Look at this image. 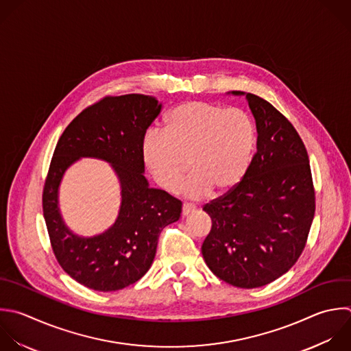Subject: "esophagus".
<instances>
[{"label":"esophagus","instance_id":"1","mask_svg":"<svg viewBox=\"0 0 351 351\" xmlns=\"http://www.w3.org/2000/svg\"><path fill=\"white\" fill-rule=\"evenodd\" d=\"M195 210H196V207H195L193 204H189V203H184V204H182V215H184V217L189 215V214L193 213Z\"/></svg>","mask_w":351,"mask_h":351}]
</instances>
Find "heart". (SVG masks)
<instances>
[{
	"label": "heart",
	"instance_id": "heart-1",
	"mask_svg": "<svg viewBox=\"0 0 351 351\" xmlns=\"http://www.w3.org/2000/svg\"><path fill=\"white\" fill-rule=\"evenodd\" d=\"M254 145V123L243 110L188 101L167 115L163 133H145L141 155L155 182L167 192L178 189L189 169L185 192L200 197L234 188L248 170Z\"/></svg>",
	"mask_w": 351,
	"mask_h": 351
}]
</instances>
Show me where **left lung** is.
I'll list each match as a JSON object with an SVG mask.
<instances>
[{
  "mask_svg": "<svg viewBox=\"0 0 351 351\" xmlns=\"http://www.w3.org/2000/svg\"><path fill=\"white\" fill-rule=\"evenodd\" d=\"M232 95L245 96L256 125V152L243 180L203 207L213 225L202 254L225 282L258 288L300 256L315 197L307 151L291 122L259 96Z\"/></svg>",
  "mask_w": 351,
  "mask_h": 351,
  "instance_id": "left-lung-1",
  "label": "left lung"
}]
</instances>
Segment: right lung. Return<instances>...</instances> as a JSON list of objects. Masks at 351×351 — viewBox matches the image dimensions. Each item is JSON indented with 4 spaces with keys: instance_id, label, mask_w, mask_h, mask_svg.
<instances>
[{
    "instance_id": "right-lung-1",
    "label": "right lung",
    "mask_w": 351,
    "mask_h": 351,
    "mask_svg": "<svg viewBox=\"0 0 351 351\" xmlns=\"http://www.w3.org/2000/svg\"><path fill=\"white\" fill-rule=\"evenodd\" d=\"M160 110L152 96L104 97L66 128L55 148L43 195L52 250L64 271L90 289L111 292L140 280L154 262L162 229L181 217V200L151 188L144 177L141 143ZM81 157L110 162L121 185L116 222L88 238L68 229L58 207L64 173Z\"/></svg>"
}]
</instances>
